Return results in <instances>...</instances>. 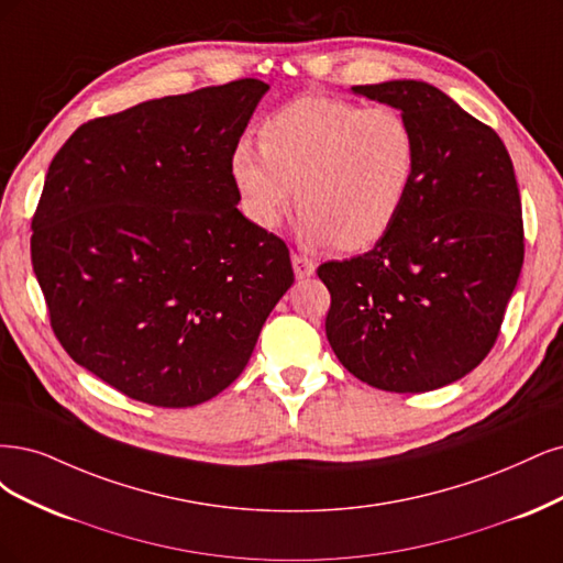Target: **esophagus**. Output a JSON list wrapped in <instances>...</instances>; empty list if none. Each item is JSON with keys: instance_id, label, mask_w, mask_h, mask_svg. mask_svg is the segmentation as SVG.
<instances>
[{"instance_id": "obj_1", "label": "esophagus", "mask_w": 563, "mask_h": 563, "mask_svg": "<svg viewBox=\"0 0 563 563\" xmlns=\"http://www.w3.org/2000/svg\"><path fill=\"white\" fill-rule=\"evenodd\" d=\"M292 268H295V276L301 278H311L316 274V262L308 260L306 255H292Z\"/></svg>"}]
</instances>
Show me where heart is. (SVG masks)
I'll list each match as a JSON object with an SVG mask.
<instances>
[{
	"label": "heart",
	"mask_w": 563,
	"mask_h": 563,
	"mask_svg": "<svg viewBox=\"0 0 563 563\" xmlns=\"http://www.w3.org/2000/svg\"><path fill=\"white\" fill-rule=\"evenodd\" d=\"M419 175V137L395 107L328 96L289 102L239 140L231 177L247 220L274 231L295 203L306 243L360 252L400 220Z\"/></svg>",
	"instance_id": "obj_1"
}]
</instances>
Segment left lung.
Wrapping results in <instances>:
<instances>
[{
    "mask_svg": "<svg viewBox=\"0 0 563 563\" xmlns=\"http://www.w3.org/2000/svg\"><path fill=\"white\" fill-rule=\"evenodd\" d=\"M400 110L419 175L400 220L365 255L324 262L339 362L388 393H426L494 349L523 264L521 198L498 133L426 81L353 86Z\"/></svg>",
    "mask_w": 563,
    "mask_h": 563,
    "instance_id": "8db88e82",
    "label": "left lung"
}]
</instances>
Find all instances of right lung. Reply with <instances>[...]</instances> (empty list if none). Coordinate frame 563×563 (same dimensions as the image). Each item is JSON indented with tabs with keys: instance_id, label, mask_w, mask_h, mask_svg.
Returning <instances> with one entry per match:
<instances>
[{
	"instance_id": "1",
	"label": "right lung",
	"mask_w": 563,
	"mask_h": 563,
	"mask_svg": "<svg viewBox=\"0 0 563 563\" xmlns=\"http://www.w3.org/2000/svg\"><path fill=\"white\" fill-rule=\"evenodd\" d=\"M266 90L140 102L86 121L51 161L30 239L51 330L131 400L220 395L295 283L285 241L235 208L231 152Z\"/></svg>"
}]
</instances>
